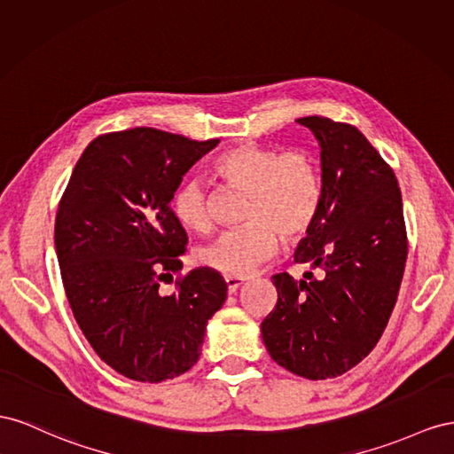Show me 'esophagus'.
Here are the masks:
<instances>
[{"instance_id": "obj_1", "label": "esophagus", "mask_w": 454, "mask_h": 454, "mask_svg": "<svg viewBox=\"0 0 454 454\" xmlns=\"http://www.w3.org/2000/svg\"><path fill=\"white\" fill-rule=\"evenodd\" d=\"M224 279H226V285H228V293H230V294H234V293H236V291L241 287V285H243V279H241V278L226 276Z\"/></svg>"}]
</instances>
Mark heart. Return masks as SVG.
I'll use <instances>...</instances> for the list:
<instances>
[{
    "instance_id": "1",
    "label": "heart",
    "mask_w": 454,
    "mask_h": 454,
    "mask_svg": "<svg viewBox=\"0 0 454 454\" xmlns=\"http://www.w3.org/2000/svg\"><path fill=\"white\" fill-rule=\"evenodd\" d=\"M215 173L224 183L247 190L241 213L245 224L220 231L200 247L196 253L200 264L226 276H243L274 256L278 236L285 243H294L312 228L321 186L316 161L308 152L279 153L245 142L218 155ZM171 211L186 230L209 228L207 186L201 178H186L176 186Z\"/></svg>"
}]
</instances>
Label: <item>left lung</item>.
Segmentation results:
<instances>
[{"label": "left lung", "instance_id": "obj_1", "mask_svg": "<svg viewBox=\"0 0 454 454\" xmlns=\"http://www.w3.org/2000/svg\"><path fill=\"white\" fill-rule=\"evenodd\" d=\"M316 137L321 201L294 253L309 271L296 283L271 278L278 304L262 321V340L278 365L309 380L334 379L377 346L397 301L407 261L397 180L356 127L308 115ZM312 269L322 276L313 279Z\"/></svg>", "mask_w": 454, "mask_h": 454}]
</instances>
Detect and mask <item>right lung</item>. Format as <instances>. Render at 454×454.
<instances>
[{
	"label": "right lung",
	"instance_id": "obj_1",
	"mask_svg": "<svg viewBox=\"0 0 454 454\" xmlns=\"http://www.w3.org/2000/svg\"><path fill=\"white\" fill-rule=\"evenodd\" d=\"M218 142L152 127L97 137L59 205L55 249L74 317L98 357L131 380L192 369L226 301V281L209 268L160 294V281L183 268L188 241L169 207L173 192Z\"/></svg>",
	"mask_w": 454,
	"mask_h": 454
}]
</instances>
